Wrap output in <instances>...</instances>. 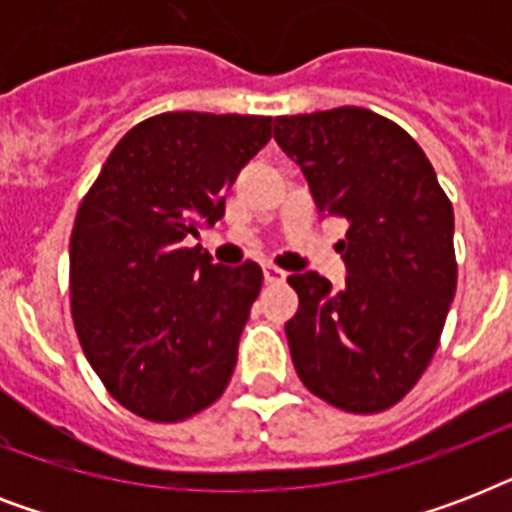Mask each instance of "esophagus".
I'll use <instances>...</instances> for the list:
<instances>
[{
  "label": "esophagus",
  "instance_id": "34e87169",
  "mask_svg": "<svg viewBox=\"0 0 512 512\" xmlns=\"http://www.w3.org/2000/svg\"><path fill=\"white\" fill-rule=\"evenodd\" d=\"M263 273H265V281H268V284H281V281L287 279V273L281 271V268H276V265H263Z\"/></svg>",
  "mask_w": 512,
  "mask_h": 512
}]
</instances>
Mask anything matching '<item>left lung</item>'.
<instances>
[{"label": "left lung", "mask_w": 512, "mask_h": 512, "mask_svg": "<svg viewBox=\"0 0 512 512\" xmlns=\"http://www.w3.org/2000/svg\"><path fill=\"white\" fill-rule=\"evenodd\" d=\"M273 138L300 164L321 215L348 220L345 287L289 276L300 308L289 353L311 393L345 412L390 409L436 353L457 289L454 212L409 132L369 108L279 116Z\"/></svg>", "instance_id": "obj_1"}]
</instances>
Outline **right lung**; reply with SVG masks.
Returning <instances> with one entry per match:
<instances>
[{
  "instance_id": "add662e5",
  "label": "right lung",
  "mask_w": 512,
  "mask_h": 512,
  "mask_svg": "<svg viewBox=\"0 0 512 512\" xmlns=\"http://www.w3.org/2000/svg\"><path fill=\"white\" fill-rule=\"evenodd\" d=\"M271 140V116L172 111L135 124L103 164L71 233V316L111 396L151 422L207 409L231 380L260 265L188 247Z\"/></svg>"
}]
</instances>
